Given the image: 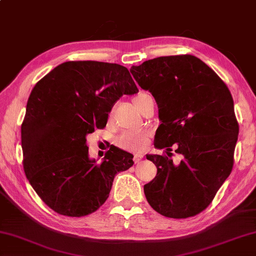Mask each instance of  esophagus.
<instances>
[{
    "label": "esophagus",
    "instance_id": "1",
    "mask_svg": "<svg viewBox=\"0 0 256 256\" xmlns=\"http://www.w3.org/2000/svg\"><path fill=\"white\" fill-rule=\"evenodd\" d=\"M142 154H136V155H134V162H136V164H138L139 162H140L142 160Z\"/></svg>",
    "mask_w": 256,
    "mask_h": 256
}]
</instances>
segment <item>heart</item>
I'll list each match as a JSON object with an SVG mask.
<instances>
[{
	"label": "heart",
	"mask_w": 256,
	"mask_h": 256,
	"mask_svg": "<svg viewBox=\"0 0 256 256\" xmlns=\"http://www.w3.org/2000/svg\"><path fill=\"white\" fill-rule=\"evenodd\" d=\"M150 94L146 92H139L134 96L132 101L136 107L142 112L144 104H147L148 100H150ZM149 136L150 134L146 130H132V132H124L117 138V144L119 147H122L126 150L130 152H142L144 150L149 142Z\"/></svg>",
	"instance_id": "obj_1"
}]
</instances>
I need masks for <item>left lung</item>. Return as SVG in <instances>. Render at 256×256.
<instances>
[{
    "mask_svg": "<svg viewBox=\"0 0 256 256\" xmlns=\"http://www.w3.org/2000/svg\"><path fill=\"white\" fill-rule=\"evenodd\" d=\"M155 98L162 120L155 147L177 144L178 165L166 155H147L157 175L144 186L157 213L170 218L200 214L232 172L238 122L228 86L208 66L190 54L159 56L130 69Z\"/></svg>",
    "mask_w": 256,
    "mask_h": 256,
    "instance_id": "1",
    "label": "left lung"
}]
</instances>
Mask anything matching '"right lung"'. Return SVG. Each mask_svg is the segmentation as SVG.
I'll list each match as a JSON object with an SVG mask.
<instances>
[{"label": "right lung", "instance_id": "right-lung-1", "mask_svg": "<svg viewBox=\"0 0 256 256\" xmlns=\"http://www.w3.org/2000/svg\"><path fill=\"white\" fill-rule=\"evenodd\" d=\"M138 92L126 66L68 61L38 81L21 126L23 168L38 197L58 214L82 218L107 200L116 174L134 165L117 147L98 164L88 156L86 134L106 127L124 94Z\"/></svg>", "mask_w": 256, "mask_h": 256}]
</instances>
